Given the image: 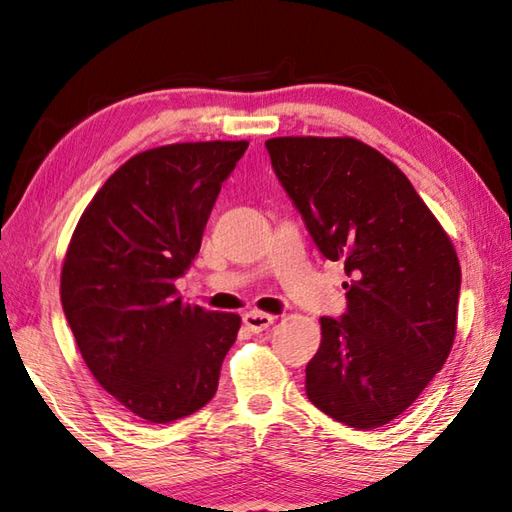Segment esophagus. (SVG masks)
Here are the masks:
<instances>
[{"label":"esophagus","mask_w":512,"mask_h":512,"mask_svg":"<svg viewBox=\"0 0 512 512\" xmlns=\"http://www.w3.org/2000/svg\"><path fill=\"white\" fill-rule=\"evenodd\" d=\"M273 323H275L273 314L257 312V310H250V312L244 314V325H246V328H248L250 332H255V334L268 330Z\"/></svg>","instance_id":"1"}]
</instances>
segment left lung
<instances>
[{
    "label": "left lung",
    "mask_w": 512,
    "mask_h": 512,
    "mask_svg": "<svg viewBox=\"0 0 512 512\" xmlns=\"http://www.w3.org/2000/svg\"><path fill=\"white\" fill-rule=\"evenodd\" d=\"M266 149L321 255L350 277L347 312L321 317L308 398L347 427H383L449 358L458 255L405 173L361 140L284 136Z\"/></svg>",
    "instance_id": "8db88e82"
}]
</instances>
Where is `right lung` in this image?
Instances as JSON below:
<instances>
[{
  "instance_id": "add662e5",
  "label": "right lung",
  "mask_w": 512,
  "mask_h": 512,
  "mask_svg": "<svg viewBox=\"0 0 512 512\" xmlns=\"http://www.w3.org/2000/svg\"><path fill=\"white\" fill-rule=\"evenodd\" d=\"M246 140L178 143L129 158L74 228L61 303L85 365L125 409L167 424L217 391L242 319L184 306L187 273Z\"/></svg>"
}]
</instances>
